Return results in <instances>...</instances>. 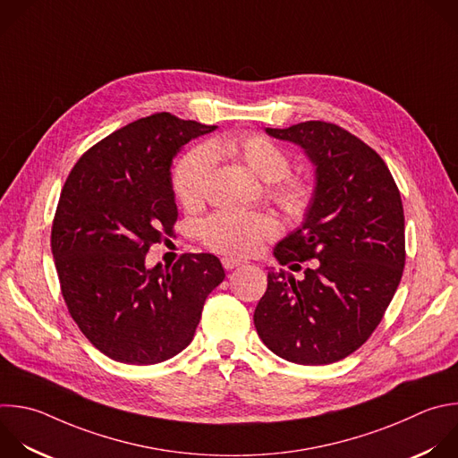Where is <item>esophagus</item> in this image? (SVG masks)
<instances>
[{"instance_id":"1","label":"esophagus","mask_w":458,"mask_h":458,"mask_svg":"<svg viewBox=\"0 0 458 458\" xmlns=\"http://www.w3.org/2000/svg\"><path fill=\"white\" fill-rule=\"evenodd\" d=\"M221 262H223V267H225L226 271L235 269L237 266H241V264H242V260H241V259H233V257H223V259H221Z\"/></svg>"}]
</instances>
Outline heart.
<instances>
[{
  "instance_id": "heart-1",
  "label": "heart",
  "mask_w": 458,
  "mask_h": 458,
  "mask_svg": "<svg viewBox=\"0 0 458 458\" xmlns=\"http://www.w3.org/2000/svg\"><path fill=\"white\" fill-rule=\"evenodd\" d=\"M230 155L242 160L260 180L271 183V196L287 210L300 212L308 205V187L296 178H287L291 160L287 152L262 134H233L216 140L210 150L198 147L182 158L173 174V187L183 207H196L205 192L212 169V155ZM276 233L271 217L255 212L219 210L201 225V239L214 251L248 257L262 241Z\"/></svg>"
}]
</instances>
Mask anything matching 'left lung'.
Here are the masks:
<instances>
[{"mask_svg":"<svg viewBox=\"0 0 458 458\" xmlns=\"http://www.w3.org/2000/svg\"><path fill=\"white\" fill-rule=\"evenodd\" d=\"M266 132L300 145L317 178L301 226L273 255L296 267L315 259V267L301 280L284 269L267 271L255 329L287 361L329 365L370 338L401 282V194L377 152L336 123L310 120Z\"/></svg>","mask_w":458,"mask_h":458,"instance_id":"left-lung-1","label":"left lung"}]
</instances>
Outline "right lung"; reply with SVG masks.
Returning <instances> with one entry per match:
<instances>
[{
	"label": "right lung",
	"mask_w": 458,
	"mask_h": 458,
	"mask_svg": "<svg viewBox=\"0 0 458 458\" xmlns=\"http://www.w3.org/2000/svg\"><path fill=\"white\" fill-rule=\"evenodd\" d=\"M214 129L155 113L95 143L66 178L52 225L61 293L82 335L114 361L155 365L182 352L225 278L212 253L145 266L148 248L174 235L173 158Z\"/></svg>",
	"instance_id": "1"
}]
</instances>
